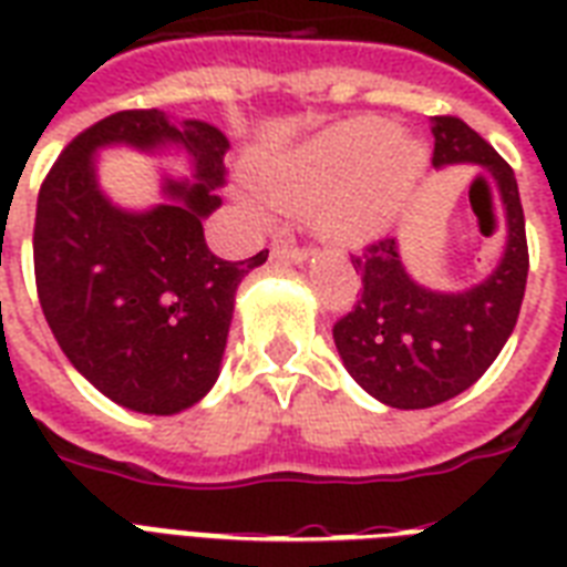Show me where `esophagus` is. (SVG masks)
Wrapping results in <instances>:
<instances>
[{
    "label": "esophagus",
    "mask_w": 567,
    "mask_h": 567,
    "mask_svg": "<svg viewBox=\"0 0 567 567\" xmlns=\"http://www.w3.org/2000/svg\"><path fill=\"white\" fill-rule=\"evenodd\" d=\"M309 256V249L297 247L293 240H276L274 249H270V258L276 265H302Z\"/></svg>",
    "instance_id": "esophagus-1"
}]
</instances>
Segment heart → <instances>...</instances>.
I'll list each match as a JSON object with an SVG mask.
<instances>
[{
	"instance_id": "1",
	"label": "heart",
	"mask_w": 567,
	"mask_h": 567,
	"mask_svg": "<svg viewBox=\"0 0 567 567\" xmlns=\"http://www.w3.org/2000/svg\"><path fill=\"white\" fill-rule=\"evenodd\" d=\"M426 167L430 153L421 141L396 135L385 120H353L256 158L252 182L276 208L309 212L318 235L359 247L400 220ZM249 203L265 212L261 199Z\"/></svg>"
}]
</instances>
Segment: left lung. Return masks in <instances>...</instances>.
<instances>
[{
	"instance_id": "obj_1",
	"label": "left lung",
	"mask_w": 567,
	"mask_h": 567,
	"mask_svg": "<svg viewBox=\"0 0 567 567\" xmlns=\"http://www.w3.org/2000/svg\"><path fill=\"white\" fill-rule=\"evenodd\" d=\"M432 167H483L471 205L483 229L501 205L506 235L492 274L465 291L414 282L396 238L377 240L353 258L362 300L332 327V338L350 377L391 409H430L474 385L509 341L527 288V231L512 167L458 117H432ZM480 184L489 190L485 200Z\"/></svg>"
}]
</instances>
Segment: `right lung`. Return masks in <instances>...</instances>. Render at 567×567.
Masks as SVG:
<instances>
[{
  "mask_svg": "<svg viewBox=\"0 0 567 567\" xmlns=\"http://www.w3.org/2000/svg\"><path fill=\"white\" fill-rule=\"evenodd\" d=\"M182 148L190 181L165 177V203L128 213L101 194L95 153ZM229 141L203 120L164 111H117L66 146L40 185L34 279L40 309L75 371L123 409L176 414L220 377L240 279L267 261H223L203 220L220 208Z\"/></svg>",
  "mask_w": 567,
  "mask_h": 567,
  "instance_id": "1",
  "label": "right lung"
}]
</instances>
